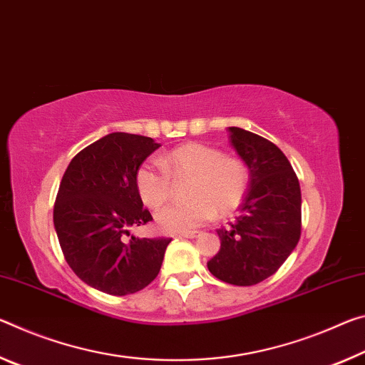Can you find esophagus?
<instances>
[{
    "instance_id": "obj_1",
    "label": "esophagus",
    "mask_w": 365,
    "mask_h": 365,
    "mask_svg": "<svg viewBox=\"0 0 365 365\" xmlns=\"http://www.w3.org/2000/svg\"><path fill=\"white\" fill-rule=\"evenodd\" d=\"M200 235V231H189V232H181V237H187V239H194Z\"/></svg>"
}]
</instances>
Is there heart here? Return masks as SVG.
Masks as SVG:
<instances>
[{"instance_id":"obj_1","label":"heart","mask_w":365,"mask_h":365,"mask_svg":"<svg viewBox=\"0 0 365 365\" xmlns=\"http://www.w3.org/2000/svg\"><path fill=\"white\" fill-rule=\"evenodd\" d=\"M155 161H143L135 171V189L143 205L160 208L171 195V179H186L189 200L173 204L157 213V223L166 232H187L228 215L241 205L249 186V171L242 160L223 157L218 148L190 142L176 147Z\"/></svg>"}]
</instances>
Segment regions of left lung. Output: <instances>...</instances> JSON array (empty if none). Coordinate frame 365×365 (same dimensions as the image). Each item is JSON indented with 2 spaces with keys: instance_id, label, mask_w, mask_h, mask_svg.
Wrapping results in <instances>:
<instances>
[{
  "instance_id": "obj_1",
  "label": "left lung",
  "mask_w": 365,
  "mask_h": 365,
  "mask_svg": "<svg viewBox=\"0 0 365 365\" xmlns=\"http://www.w3.org/2000/svg\"><path fill=\"white\" fill-rule=\"evenodd\" d=\"M228 130L250 182L235 222L217 230L222 246L207 267L225 283L252 286L272 277L299 242L301 187L274 143L241 128Z\"/></svg>"
}]
</instances>
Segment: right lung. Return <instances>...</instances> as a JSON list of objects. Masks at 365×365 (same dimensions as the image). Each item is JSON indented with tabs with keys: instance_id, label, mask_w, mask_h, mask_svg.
Here are the masks:
<instances>
[{
	"instance_id": "right-lung-1",
	"label": "right lung",
	"mask_w": 365,
	"mask_h": 365,
	"mask_svg": "<svg viewBox=\"0 0 365 365\" xmlns=\"http://www.w3.org/2000/svg\"><path fill=\"white\" fill-rule=\"evenodd\" d=\"M158 147L152 137L108 134L71 160L59 184L53 223L64 259L83 283L106 294H133L150 284L171 242L129 231L152 222L134 178Z\"/></svg>"
}]
</instances>
